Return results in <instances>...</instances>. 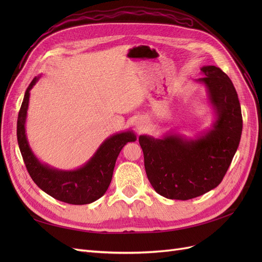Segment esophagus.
Listing matches in <instances>:
<instances>
[{"label": "esophagus", "instance_id": "obj_1", "mask_svg": "<svg viewBox=\"0 0 262 262\" xmlns=\"http://www.w3.org/2000/svg\"><path fill=\"white\" fill-rule=\"evenodd\" d=\"M137 128H138V130H140V131L143 130V123H142V122H138Z\"/></svg>", "mask_w": 262, "mask_h": 262}]
</instances>
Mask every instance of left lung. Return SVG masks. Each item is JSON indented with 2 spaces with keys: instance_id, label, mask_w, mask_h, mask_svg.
Segmentation results:
<instances>
[{
  "instance_id": "1",
  "label": "left lung",
  "mask_w": 262,
  "mask_h": 262,
  "mask_svg": "<svg viewBox=\"0 0 262 262\" xmlns=\"http://www.w3.org/2000/svg\"><path fill=\"white\" fill-rule=\"evenodd\" d=\"M201 72L203 77L198 82L207 87L216 114L212 129L195 140L179 134L139 137L147 178L155 191L167 199H193L217 187L239 145L243 117L231 78L214 66L203 67Z\"/></svg>"
}]
</instances>
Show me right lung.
I'll use <instances>...</instances> for the list:
<instances>
[{
    "label": "right lung",
    "instance_id": "obj_1",
    "mask_svg": "<svg viewBox=\"0 0 262 262\" xmlns=\"http://www.w3.org/2000/svg\"><path fill=\"white\" fill-rule=\"evenodd\" d=\"M38 80L39 77H35L27 87L17 119L18 146L29 175L39 188L59 201L70 204L96 201L105 194L112 182L120 150L137 137L132 131L114 134L104 141L89 162L75 170H59L40 163L29 147L25 130L29 92Z\"/></svg>",
    "mask_w": 262,
    "mask_h": 262
}]
</instances>
